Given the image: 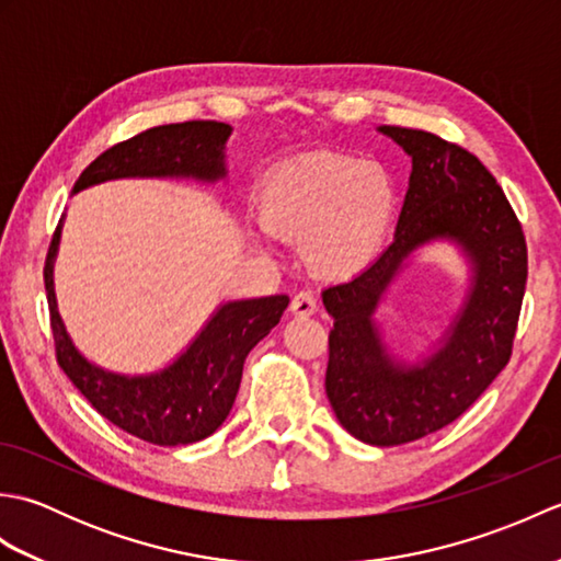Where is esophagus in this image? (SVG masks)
I'll return each mask as SVG.
<instances>
[{"instance_id":"1","label":"esophagus","mask_w":561,"mask_h":561,"mask_svg":"<svg viewBox=\"0 0 561 561\" xmlns=\"http://www.w3.org/2000/svg\"><path fill=\"white\" fill-rule=\"evenodd\" d=\"M291 313L296 316V318H308V316H313L316 311H318V304H316V299L308 291H301V294H296L294 299H291Z\"/></svg>"}]
</instances>
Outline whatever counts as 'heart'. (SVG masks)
Masks as SVG:
<instances>
[{"instance_id":"obj_1","label":"heart","mask_w":561,"mask_h":561,"mask_svg":"<svg viewBox=\"0 0 561 561\" xmlns=\"http://www.w3.org/2000/svg\"><path fill=\"white\" fill-rule=\"evenodd\" d=\"M398 211L386 165L342 153L291 161L262 183L257 219L265 233L301 243L323 279H347L383 250Z\"/></svg>"}]
</instances>
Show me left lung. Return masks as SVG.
<instances>
[{"mask_svg": "<svg viewBox=\"0 0 561 561\" xmlns=\"http://www.w3.org/2000/svg\"><path fill=\"white\" fill-rule=\"evenodd\" d=\"M412 159L392 243L354 279L323 291L330 330L325 392L347 432L371 446L434 434L508 364L526 294L528 250L504 190L478 157L432 133L378 127ZM432 244L466 262L463 299L442 335L404 360L377 320L389 289Z\"/></svg>", "mask_w": 561, "mask_h": 561, "instance_id": "left-lung-1", "label": "left lung"}]
</instances>
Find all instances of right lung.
Returning a JSON list of instances; mask_svg holds the SVG:
<instances>
[{
    "label": "right lung",
    "mask_w": 561,
    "mask_h": 561,
    "mask_svg": "<svg viewBox=\"0 0 561 561\" xmlns=\"http://www.w3.org/2000/svg\"><path fill=\"white\" fill-rule=\"evenodd\" d=\"M231 125L214 121L147 129L115 145L79 175L71 195L111 181H226V141ZM65 214L45 260V291L57 364L105 420L157 446H187L211 436L229 416L241 386L243 362L279 323L289 296L224 301L173 362L149 374H121L91 362L69 337L57 311L55 260Z\"/></svg>",
    "instance_id": "1"
}]
</instances>
